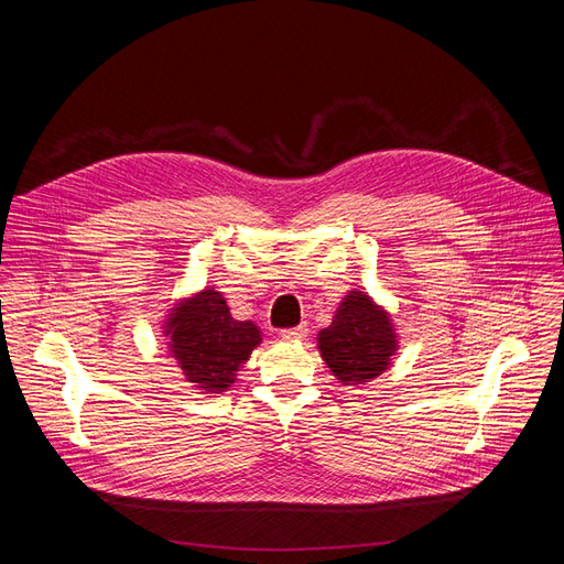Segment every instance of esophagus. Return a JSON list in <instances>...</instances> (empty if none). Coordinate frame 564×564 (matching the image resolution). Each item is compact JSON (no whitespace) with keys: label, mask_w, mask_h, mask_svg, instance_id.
<instances>
[{"label":"esophagus","mask_w":564,"mask_h":564,"mask_svg":"<svg viewBox=\"0 0 564 564\" xmlns=\"http://www.w3.org/2000/svg\"><path fill=\"white\" fill-rule=\"evenodd\" d=\"M308 336V329H305V324H299V327H289V329H282V338L284 340H301Z\"/></svg>","instance_id":"esophagus-1"}]
</instances>
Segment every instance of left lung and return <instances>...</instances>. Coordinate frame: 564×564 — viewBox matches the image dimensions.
I'll return each mask as SVG.
<instances>
[{"label": "left lung", "instance_id": "1", "mask_svg": "<svg viewBox=\"0 0 564 564\" xmlns=\"http://www.w3.org/2000/svg\"><path fill=\"white\" fill-rule=\"evenodd\" d=\"M322 360L344 386L377 379L398 350L388 313L365 292H350L327 329L317 334Z\"/></svg>", "mask_w": 564, "mask_h": 564}]
</instances>
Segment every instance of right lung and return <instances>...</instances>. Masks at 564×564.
I'll return each mask as SVG.
<instances>
[{"label":"right lung","mask_w":564,"mask_h":564,"mask_svg":"<svg viewBox=\"0 0 564 564\" xmlns=\"http://www.w3.org/2000/svg\"><path fill=\"white\" fill-rule=\"evenodd\" d=\"M164 327L169 352L185 379L204 392L228 390L251 350L261 344V329L253 322L235 319L224 294L214 289L178 303Z\"/></svg>","instance_id":"obj_1"}]
</instances>
